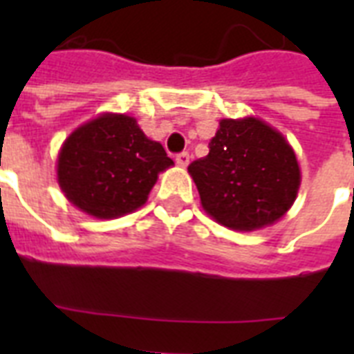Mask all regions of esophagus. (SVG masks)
I'll return each mask as SVG.
<instances>
[{"mask_svg": "<svg viewBox=\"0 0 354 354\" xmlns=\"http://www.w3.org/2000/svg\"><path fill=\"white\" fill-rule=\"evenodd\" d=\"M189 160H191V156H189L187 152H182V154L176 156V163L180 167H183V169L189 165Z\"/></svg>", "mask_w": 354, "mask_h": 354, "instance_id": "obj_1", "label": "esophagus"}]
</instances>
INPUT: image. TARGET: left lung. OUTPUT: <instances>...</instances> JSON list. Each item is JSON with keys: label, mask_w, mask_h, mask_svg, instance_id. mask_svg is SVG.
<instances>
[{"label": "left lung", "mask_w": 354, "mask_h": 354, "mask_svg": "<svg viewBox=\"0 0 354 354\" xmlns=\"http://www.w3.org/2000/svg\"><path fill=\"white\" fill-rule=\"evenodd\" d=\"M207 215L235 232H255L286 215L301 185L296 152L259 118L221 119L209 154L189 165Z\"/></svg>", "instance_id": "obj_1"}]
</instances>
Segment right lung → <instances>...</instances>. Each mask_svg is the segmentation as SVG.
Listing matches in <instances>:
<instances>
[{
    "mask_svg": "<svg viewBox=\"0 0 354 354\" xmlns=\"http://www.w3.org/2000/svg\"><path fill=\"white\" fill-rule=\"evenodd\" d=\"M174 165L127 113L104 112L60 147L57 180L64 196L95 218H119L145 205L158 174Z\"/></svg>",
    "mask_w": 354,
    "mask_h": 354,
    "instance_id": "obj_1",
    "label": "right lung"
}]
</instances>
